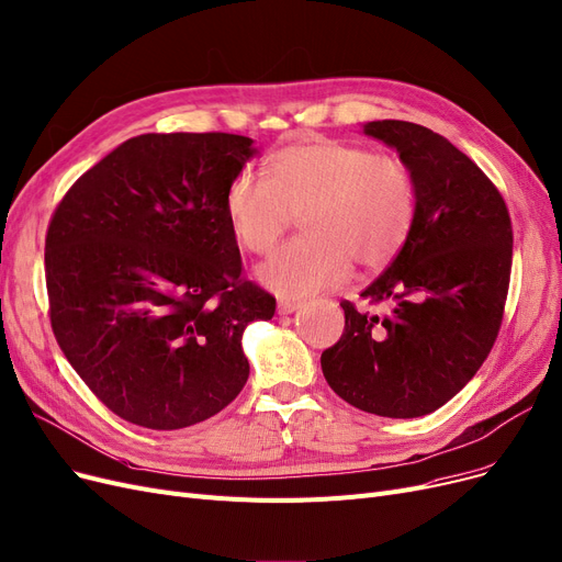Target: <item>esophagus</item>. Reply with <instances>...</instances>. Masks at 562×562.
<instances>
[{
  "label": "esophagus",
  "mask_w": 562,
  "mask_h": 562,
  "mask_svg": "<svg viewBox=\"0 0 562 562\" xmlns=\"http://www.w3.org/2000/svg\"><path fill=\"white\" fill-rule=\"evenodd\" d=\"M299 307H301L299 301H289V299L278 301V314H291V312H296Z\"/></svg>",
  "instance_id": "1"
}]
</instances>
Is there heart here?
<instances>
[{
  "label": "heart",
  "instance_id": "obj_1",
  "mask_svg": "<svg viewBox=\"0 0 562 562\" xmlns=\"http://www.w3.org/2000/svg\"><path fill=\"white\" fill-rule=\"evenodd\" d=\"M234 236L246 250L266 255L303 215L307 236L289 240L257 268L263 286L282 299H305L337 286L351 273L379 271L411 236L418 211L416 179L397 156L368 146L312 139L284 146L268 177L238 172L225 192Z\"/></svg>",
  "mask_w": 562,
  "mask_h": 562
}]
</instances>
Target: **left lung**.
Here are the masks:
<instances>
[{
  "mask_svg": "<svg viewBox=\"0 0 562 562\" xmlns=\"http://www.w3.org/2000/svg\"><path fill=\"white\" fill-rule=\"evenodd\" d=\"M416 179L402 252L362 291L383 314L341 301L345 333L322 353L328 385L383 418H420L467 385L498 337L512 271L503 194L454 144L411 121H370Z\"/></svg>",
  "mask_w": 562,
  "mask_h": 562,
  "instance_id": "8db88e82",
  "label": "left lung"
}]
</instances>
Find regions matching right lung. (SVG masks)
<instances>
[{"label":"right lung","instance_id":"add662e5","mask_svg":"<svg viewBox=\"0 0 562 562\" xmlns=\"http://www.w3.org/2000/svg\"><path fill=\"white\" fill-rule=\"evenodd\" d=\"M255 156L229 133H146L68 188L45 236L50 324L119 418L183 429L223 411L250 364V322L276 299L240 276L229 181Z\"/></svg>","mask_w":562,"mask_h":562}]
</instances>
